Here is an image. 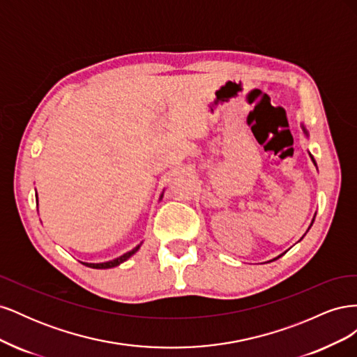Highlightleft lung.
<instances>
[{
    "instance_id": "8db88e82",
    "label": "left lung",
    "mask_w": 357,
    "mask_h": 357,
    "mask_svg": "<svg viewBox=\"0 0 357 357\" xmlns=\"http://www.w3.org/2000/svg\"><path fill=\"white\" fill-rule=\"evenodd\" d=\"M302 129H304V132H305V135L308 137V132H307V129L304 128V125H302ZM310 156H311V155H310ZM311 160H312V162H314V165H316V160H314V158H312V156H311ZM314 218H316V215H314ZM312 222H314V219H312ZM312 222H311V225H312ZM311 225H310V228H311ZM310 228H308V229H310ZM283 255H284V253H283ZM283 255H280L278 257H282ZM278 257H275V259H278ZM275 259H273V261H275Z\"/></svg>"
}]
</instances>
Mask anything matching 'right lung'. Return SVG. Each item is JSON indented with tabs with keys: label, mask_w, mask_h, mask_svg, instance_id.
<instances>
[{
	"label": "right lung",
	"mask_w": 357,
	"mask_h": 357,
	"mask_svg": "<svg viewBox=\"0 0 357 357\" xmlns=\"http://www.w3.org/2000/svg\"><path fill=\"white\" fill-rule=\"evenodd\" d=\"M38 202V201H37ZM38 205V204H37ZM142 247V243H139L137 247H134L131 252H128V253H125V255H122V256H119V257H116V259H113V261H109V262H102V264H88V262H82L83 265H86V266H89V268H95V269H107V268H113V266H117V265H121L122 262H125L126 259H129L131 257L134 253H137V250L138 248Z\"/></svg>",
	"instance_id": "obj_1"
}]
</instances>
